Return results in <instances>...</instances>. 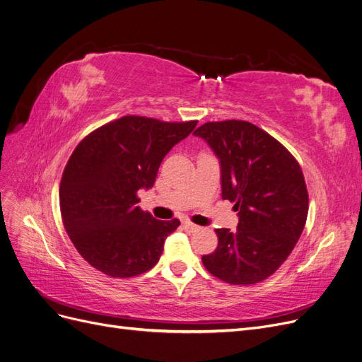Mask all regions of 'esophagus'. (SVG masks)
Wrapping results in <instances>:
<instances>
[{"instance_id": "34e87169", "label": "esophagus", "mask_w": 362, "mask_h": 362, "mask_svg": "<svg viewBox=\"0 0 362 362\" xmlns=\"http://www.w3.org/2000/svg\"><path fill=\"white\" fill-rule=\"evenodd\" d=\"M182 226H184V228H185L187 231H197V230H199V226H196V224H193V223H190V221H184Z\"/></svg>"}]
</instances>
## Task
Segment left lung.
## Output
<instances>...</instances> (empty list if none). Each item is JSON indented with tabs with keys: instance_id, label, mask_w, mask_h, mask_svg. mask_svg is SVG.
I'll return each mask as SVG.
<instances>
[{
	"instance_id": "1",
	"label": "left lung",
	"mask_w": 362,
	"mask_h": 362,
	"mask_svg": "<svg viewBox=\"0 0 362 362\" xmlns=\"http://www.w3.org/2000/svg\"><path fill=\"white\" fill-rule=\"evenodd\" d=\"M194 135L218 156L223 199L239 211L238 230L216 228L218 247L202 263L231 285L263 282L293 252L305 228L309 194L303 170L278 139L250 122H208Z\"/></svg>"
}]
</instances>
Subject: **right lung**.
Listing matches in <instances>:
<instances>
[{"label":"right lung","mask_w":362,"mask_h":362,"mask_svg":"<svg viewBox=\"0 0 362 362\" xmlns=\"http://www.w3.org/2000/svg\"><path fill=\"white\" fill-rule=\"evenodd\" d=\"M123 115L95 129L72 151L59 187L62 223L78 254L111 278L153 269L180 220H156L138 206L169 150L196 127Z\"/></svg>","instance_id":"obj_1"}]
</instances>
